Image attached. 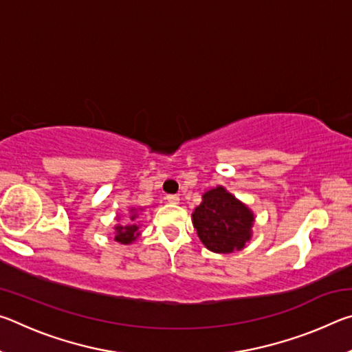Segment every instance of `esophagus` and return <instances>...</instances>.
I'll list each match as a JSON object with an SVG mask.
<instances>
[{
    "instance_id": "1",
    "label": "esophagus",
    "mask_w": 352,
    "mask_h": 352,
    "mask_svg": "<svg viewBox=\"0 0 352 352\" xmlns=\"http://www.w3.org/2000/svg\"><path fill=\"white\" fill-rule=\"evenodd\" d=\"M166 200H168L169 204H174V205H177L178 201H180V197H178L177 194H169V195H166Z\"/></svg>"
}]
</instances>
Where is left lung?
<instances>
[{"label": "left lung", "instance_id": "1", "mask_svg": "<svg viewBox=\"0 0 352 352\" xmlns=\"http://www.w3.org/2000/svg\"><path fill=\"white\" fill-rule=\"evenodd\" d=\"M192 223L208 250L226 254L239 252L252 239L254 214L223 186H217L201 195Z\"/></svg>", "mask_w": 352, "mask_h": 352}]
</instances>
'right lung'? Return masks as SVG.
Returning <instances> with one entry per match:
<instances>
[{
	"label": "right lung",
	"instance_id": "add662e5",
	"mask_svg": "<svg viewBox=\"0 0 352 352\" xmlns=\"http://www.w3.org/2000/svg\"><path fill=\"white\" fill-rule=\"evenodd\" d=\"M129 219H130V223L115 226V234H116L115 241L122 243V245H129V243L135 242L136 239H138V236L141 234L140 225L136 223V219H138V210H136V208H132V210H130Z\"/></svg>",
	"mask_w": 352,
	"mask_h": 352
}]
</instances>
